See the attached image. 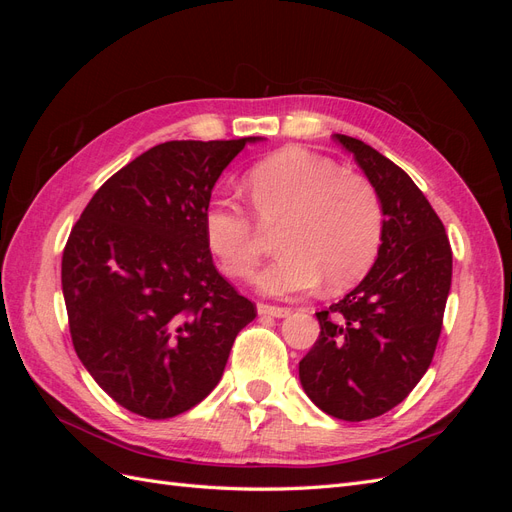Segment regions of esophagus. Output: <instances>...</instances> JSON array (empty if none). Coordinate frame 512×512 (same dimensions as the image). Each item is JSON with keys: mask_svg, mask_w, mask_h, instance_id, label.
<instances>
[{"mask_svg": "<svg viewBox=\"0 0 512 512\" xmlns=\"http://www.w3.org/2000/svg\"><path fill=\"white\" fill-rule=\"evenodd\" d=\"M258 314L260 316H273V318H286L292 314L290 307H280V305H267V303H258Z\"/></svg>", "mask_w": 512, "mask_h": 512, "instance_id": "1", "label": "esophagus"}]
</instances>
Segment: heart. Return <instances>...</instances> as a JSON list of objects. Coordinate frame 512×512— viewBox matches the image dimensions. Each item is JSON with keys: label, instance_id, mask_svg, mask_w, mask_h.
Listing matches in <instances>:
<instances>
[{"label": "heart", "instance_id": "1", "mask_svg": "<svg viewBox=\"0 0 512 512\" xmlns=\"http://www.w3.org/2000/svg\"><path fill=\"white\" fill-rule=\"evenodd\" d=\"M258 220L280 226V250L256 286L269 297H297L322 277L342 290L374 265L384 209L374 183L346 173L333 160L303 147H284L258 162L245 177ZM205 239L220 267L235 280H250L265 254V237L254 215L232 200H213L205 211Z\"/></svg>", "mask_w": 512, "mask_h": 512}]
</instances>
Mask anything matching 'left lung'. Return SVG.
I'll use <instances>...</instances> for the list:
<instances>
[{
  "label": "left lung",
  "instance_id": "8db88e82",
  "mask_svg": "<svg viewBox=\"0 0 512 512\" xmlns=\"http://www.w3.org/2000/svg\"><path fill=\"white\" fill-rule=\"evenodd\" d=\"M333 138L378 190L384 232L363 282L316 312L320 335L299 363V378L322 412L356 423L401 404L429 369L453 252L438 213L406 170L359 138Z\"/></svg>",
  "mask_w": 512,
  "mask_h": 512
}]
</instances>
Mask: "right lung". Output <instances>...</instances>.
<instances>
[{
    "label": "right lung",
    "mask_w": 512,
    "mask_h": 512,
    "mask_svg": "<svg viewBox=\"0 0 512 512\" xmlns=\"http://www.w3.org/2000/svg\"><path fill=\"white\" fill-rule=\"evenodd\" d=\"M260 136L168 141L108 179L74 224L61 290L81 363L119 406L170 418L220 382L256 318L213 265L205 211L222 170Z\"/></svg>",
    "instance_id": "1"
}]
</instances>
